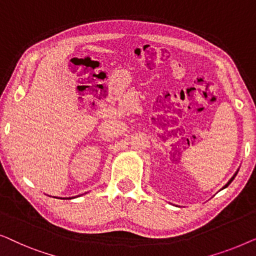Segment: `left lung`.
<instances>
[{"mask_svg": "<svg viewBox=\"0 0 256 256\" xmlns=\"http://www.w3.org/2000/svg\"><path fill=\"white\" fill-rule=\"evenodd\" d=\"M236 174H238V172H236V174H234V176H233V177H232V178H230V180H228V183H227V184H226V185H225V186H224V188H227V186H228V185H230V183H232V180H234V177H236Z\"/></svg>", "mask_w": 256, "mask_h": 256, "instance_id": "8db88e82", "label": "left lung"}]
</instances>
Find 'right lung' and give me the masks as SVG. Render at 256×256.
Instances as JSON below:
<instances>
[{
    "label": "right lung",
    "instance_id": "add662e5",
    "mask_svg": "<svg viewBox=\"0 0 256 256\" xmlns=\"http://www.w3.org/2000/svg\"><path fill=\"white\" fill-rule=\"evenodd\" d=\"M68 199H71V198H68Z\"/></svg>",
    "mask_w": 256,
    "mask_h": 256
}]
</instances>
